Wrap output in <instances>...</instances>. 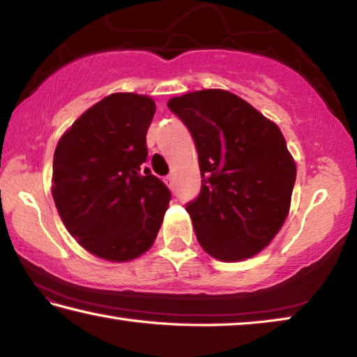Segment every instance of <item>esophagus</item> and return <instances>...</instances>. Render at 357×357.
Listing matches in <instances>:
<instances>
[{
	"label": "esophagus",
	"mask_w": 357,
	"mask_h": 357,
	"mask_svg": "<svg viewBox=\"0 0 357 357\" xmlns=\"http://www.w3.org/2000/svg\"><path fill=\"white\" fill-rule=\"evenodd\" d=\"M165 183H167L168 187H173V183H174V176H173V174H168L167 179H165Z\"/></svg>",
	"instance_id": "1"
}]
</instances>
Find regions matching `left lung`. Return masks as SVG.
<instances>
[{"label":"left lung","instance_id":"left-lung-1","mask_svg":"<svg viewBox=\"0 0 357 357\" xmlns=\"http://www.w3.org/2000/svg\"><path fill=\"white\" fill-rule=\"evenodd\" d=\"M195 140L202 192L187 204L197 239L220 261H244L271 244L285 223L296 162L274 121L225 89L167 102Z\"/></svg>","mask_w":357,"mask_h":357}]
</instances>
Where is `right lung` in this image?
Wrapping results in <instances>:
<instances>
[{"instance_id":"obj_1","label":"right lung","mask_w":357,"mask_h":357,"mask_svg":"<svg viewBox=\"0 0 357 357\" xmlns=\"http://www.w3.org/2000/svg\"><path fill=\"white\" fill-rule=\"evenodd\" d=\"M155 102L113 93L64 132L53 155L52 195L70 236L113 263L151 249L172 193L143 168Z\"/></svg>"}]
</instances>
